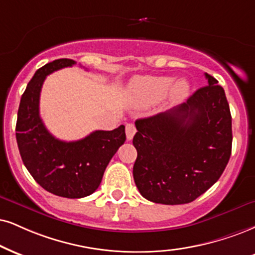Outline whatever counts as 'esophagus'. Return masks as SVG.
Instances as JSON below:
<instances>
[{
    "label": "esophagus",
    "mask_w": 255,
    "mask_h": 255,
    "mask_svg": "<svg viewBox=\"0 0 255 255\" xmlns=\"http://www.w3.org/2000/svg\"><path fill=\"white\" fill-rule=\"evenodd\" d=\"M125 131H127V138L128 140H131L134 136V133H136V127H134V124L132 123H128L127 127H125Z\"/></svg>",
    "instance_id": "1"
}]
</instances>
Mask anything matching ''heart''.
I'll return each instance as SVG.
<instances>
[{
	"label": "heart",
	"instance_id": "heart-1",
	"mask_svg": "<svg viewBox=\"0 0 255 255\" xmlns=\"http://www.w3.org/2000/svg\"><path fill=\"white\" fill-rule=\"evenodd\" d=\"M189 83L178 79L172 84L170 77H138L131 83V93L142 104L159 102L165 94L171 103L180 102L187 96Z\"/></svg>",
	"mask_w": 255,
	"mask_h": 255
}]
</instances>
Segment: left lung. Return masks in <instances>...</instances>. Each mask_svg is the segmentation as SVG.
Wrapping results in <instances>:
<instances>
[{"label": "left lung", "mask_w": 255, "mask_h": 255, "mask_svg": "<svg viewBox=\"0 0 255 255\" xmlns=\"http://www.w3.org/2000/svg\"><path fill=\"white\" fill-rule=\"evenodd\" d=\"M208 85L169 112L137 119L133 178L140 195L162 204L193 202L224 172L232 153V116L225 90Z\"/></svg>", "instance_id": "8db88e82"}]
</instances>
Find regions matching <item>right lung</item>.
Segmentation results:
<instances>
[{
	"label": "right lung",
	"instance_id": "right-lung-1",
	"mask_svg": "<svg viewBox=\"0 0 255 255\" xmlns=\"http://www.w3.org/2000/svg\"><path fill=\"white\" fill-rule=\"evenodd\" d=\"M72 59H58L39 68L21 97L16 140L27 170L43 189L67 199L89 196L99 187L109 162L127 139L125 127L97 130L83 139L64 142L47 130L39 112L40 92L48 74L72 67Z\"/></svg>",
	"mask_w": 255,
	"mask_h": 255
}]
</instances>
